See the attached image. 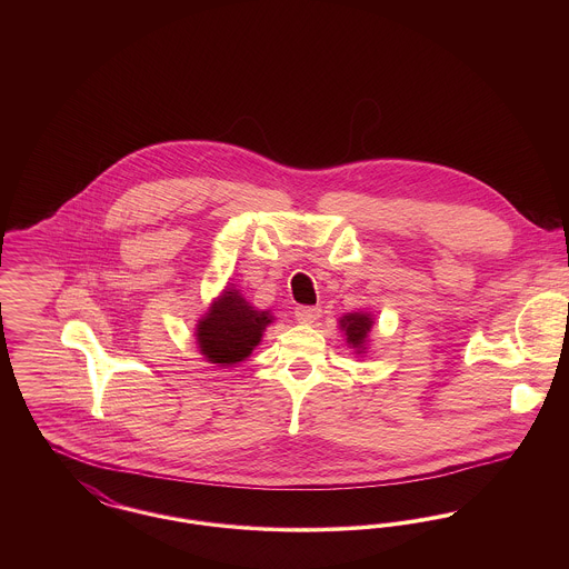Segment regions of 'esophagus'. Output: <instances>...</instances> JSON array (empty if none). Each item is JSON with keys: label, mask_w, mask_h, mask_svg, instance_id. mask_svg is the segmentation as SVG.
Wrapping results in <instances>:
<instances>
[{"label": "esophagus", "mask_w": 569, "mask_h": 569, "mask_svg": "<svg viewBox=\"0 0 569 569\" xmlns=\"http://www.w3.org/2000/svg\"><path fill=\"white\" fill-rule=\"evenodd\" d=\"M297 320L298 322H302V325H313L320 316H322V309L320 307H307V305H302V307H297Z\"/></svg>", "instance_id": "34e87169"}]
</instances>
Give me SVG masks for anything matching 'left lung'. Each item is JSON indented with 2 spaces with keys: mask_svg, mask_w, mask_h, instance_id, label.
<instances>
[{
  "mask_svg": "<svg viewBox=\"0 0 569 569\" xmlns=\"http://www.w3.org/2000/svg\"><path fill=\"white\" fill-rule=\"evenodd\" d=\"M371 325H373L371 318L365 313H350L341 320V326L346 328V335H348V341L352 343L353 348L365 343V337H367Z\"/></svg>",
  "mask_w": 569,
  "mask_h": 569,
  "instance_id": "obj_1",
  "label": "left lung"
}]
</instances>
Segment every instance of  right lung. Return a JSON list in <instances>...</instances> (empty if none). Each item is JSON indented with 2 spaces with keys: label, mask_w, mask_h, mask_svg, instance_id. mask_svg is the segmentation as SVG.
<instances>
[{
  "label": "right lung",
  "mask_w": 569,
  "mask_h": 569,
  "mask_svg": "<svg viewBox=\"0 0 569 569\" xmlns=\"http://www.w3.org/2000/svg\"><path fill=\"white\" fill-rule=\"evenodd\" d=\"M267 325H271L267 311L249 307L239 290H226L198 325L200 352L219 365L241 362L260 343Z\"/></svg>",
  "instance_id": "obj_1"
}]
</instances>
